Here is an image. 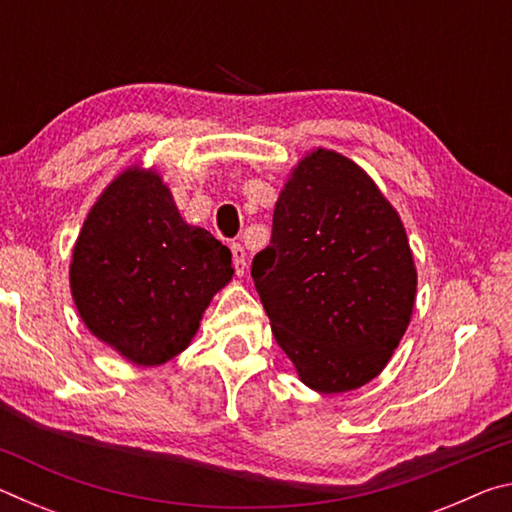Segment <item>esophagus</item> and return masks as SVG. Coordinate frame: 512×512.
I'll return each mask as SVG.
<instances>
[{
    "mask_svg": "<svg viewBox=\"0 0 512 512\" xmlns=\"http://www.w3.org/2000/svg\"><path fill=\"white\" fill-rule=\"evenodd\" d=\"M246 259H248V255H246L244 246H241V244H232V262H235V273H237L239 277L246 275V268H248Z\"/></svg>",
    "mask_w": 512,
    "mask_h": 512,
    "instance_id": "1",
    "label": "esophagus"
}]
</instances>
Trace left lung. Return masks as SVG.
Segmentation results:
<instances>
[{
	"label": "left lung",
	"mask_w": 512,
	"mask_h": 512,
	"mask_svg": "<svg viewBox=\"0 0 512 512\" xmlns=\"http://www.w3.org/2000/svg\"><path fill=\"white\" fill-rule=\"evenodd\" d=\"M273 336L311 391L375 379L411 323L418 271L404 223L366 171L314 149L291 169L253 259Z\"/></svg>",
	"instance_id": "1"
}]
</instances>
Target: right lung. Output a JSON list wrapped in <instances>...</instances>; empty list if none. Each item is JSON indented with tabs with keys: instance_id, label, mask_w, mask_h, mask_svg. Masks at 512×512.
<instances>
[{
	"instance_id": "right-lung-1",
	"label": "right lung",
	"mask_w": 512,
	"mask_h": 512,
	"mask_svg": "<svg viewBox=\"0 0 512 512\" xmlns=\"http://www.w3.org/2000/svg\"><path fill=\"white\" fill-rule=\"evenodd\" d=\"M232 253L180 216L153 167L133 164L103 189L72 250L69 289L85 327L135 366H160L198 332Z\"/></svg>"
}]
</instances>
